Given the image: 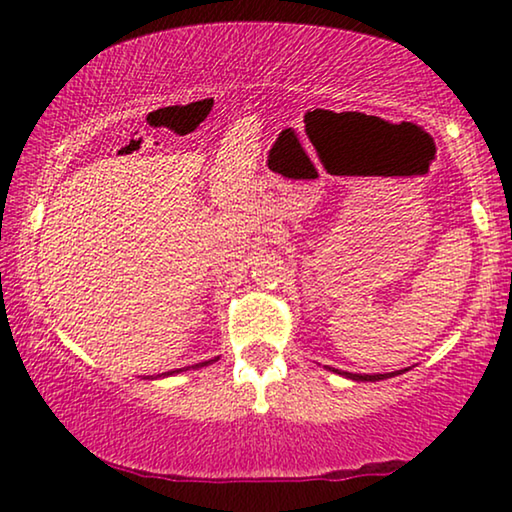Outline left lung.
<instances>
[{"instance_id":"1","label":"left lung","mask_w":512,"mask_h":512,"mask_svg":"<svg viewBox=\"0 0 512 512\" xmlns=\"http://www.w3.org/2000/svg\"><path fill=\"white\" fill-rule=\"evenodd\" d=\"M335 372H338V370H335ZM342 375L349 377V379H356V381H379V379L393 377L395 372H391V375H354V372H342Z\"/></svg>"}]
</instances>
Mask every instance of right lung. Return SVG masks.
I'll list each match as a JSON object with an SVG mask.
<instances>
[{
    "mask_svg": "<svg viewBox=\"0 0 512 512\" xmlns=\"http://www.w3.org/2000/svg\"><path fill=\"white\" fill-rule=\"evenodd\" d=\"M209 363H211V361H204V363H197V365H195V368H200V365H209ZM172 372H179V370H172ZM172 372H170V375H172Z\"/></svg>",
    "mask_w": 512,
    "mask_h": 512,
    "instance_id": "add662e5",
    "label": "right lung"
}]
</instances>
